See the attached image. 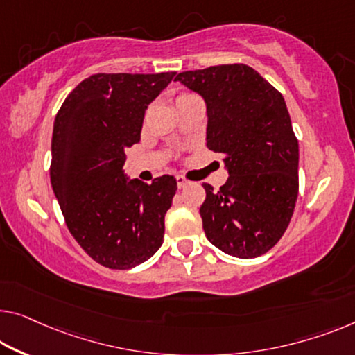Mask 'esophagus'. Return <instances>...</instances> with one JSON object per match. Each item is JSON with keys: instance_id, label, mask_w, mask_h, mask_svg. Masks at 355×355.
Here are the masks:
<instances>
[{"instance_id": "esophagus-1", "label": "esophagus", "mask_w": 355, "mask_h": 355, "mask_svg": "<svg viewBox=\"0 0 355 355\" xmlns=\"http://www.w3.org/2000/svg\"><path fill=\"white\" fill-rule=\"evenodd\" d=\"M189 183H191V182H189V180H187L184 177H182V175H178V177H177V187H178L180 189H182V188H187Z\"/></svg>"}]
</instances>
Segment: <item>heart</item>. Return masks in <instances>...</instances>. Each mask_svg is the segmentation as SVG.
Wrapping results in <instances>:
<instances>
[{
  "label": "heart",
  "instance_id": "obj_1",
  "mask_svg": "<svg viewBox=\"0 0 355 355\" xmlns=\"http://www.w3.org/2000/svg\"><path fill=\"white\" fill-rule=\"evenodd\" d=\"M188 97H194L193 94H188V92H184V94H180L178 97H177V100H183V98H188Z\"/></svg>",
  "mask_w": 355,
  "mask_h": 355
}]
</instances>
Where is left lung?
Wrapping results in <instances>:
<instances>
[{
	"instance_id": "left-lung-1",
	"label": "left lung",
	"mask_w": 355,
	"mask_h": 355,
	"mask_svg": "<svg viewBox=\"0 0 355 355\" xmlns=\"http://www.w3.org/2000/svg\"><path fill=\"white\" fill-rule=\"evenodd\" d=\"M175 81L207 105V148L223 156L230 177L218 191L204 183L207 239L237 258L277 244L298 198V140L285 100L244 63L178 73Z\"/></svg>"
}]
</instances>
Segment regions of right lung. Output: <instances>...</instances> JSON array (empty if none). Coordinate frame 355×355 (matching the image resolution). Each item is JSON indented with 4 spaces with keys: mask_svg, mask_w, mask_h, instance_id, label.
I'll return each mask as SVG.
<instances>
[{
    "mask_svg": "<svg viewBox=\"0 0 355 355\" xmlns=\"http://www.w3.org/2000/svg\"><path fill=\"white\" fill-rule=\"evenodd\" d=\"M175 76L97 73L68 94L54 121L51 183L84 252L110 269H130L162 244L177 180H127L125 148L140 141L145 110Z\"/></svg>",
    "mask_w": 355,
    "mask_h": 355,
    "instance_id": "obj_1",
    "label": "right lung"
}]
</instances>
